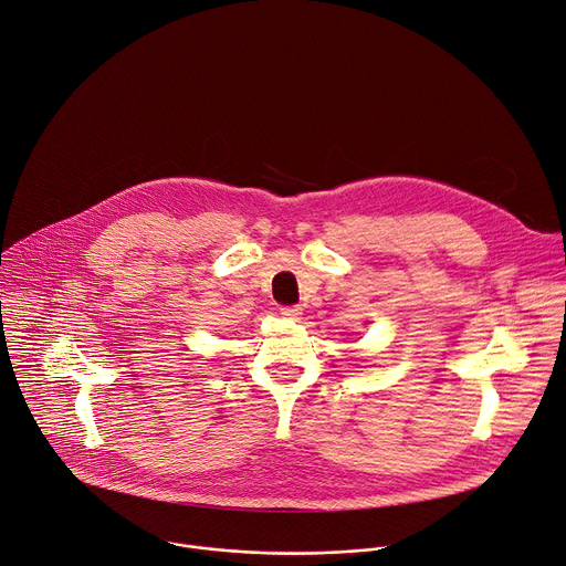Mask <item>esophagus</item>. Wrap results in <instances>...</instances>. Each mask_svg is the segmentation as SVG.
Instances as JSON below:
<instances>
[{
    "mask_svg": "<svg viewBox=\"0 0 566 566\" xmlns=\"http://www.w3.org/2000/svg\"><path fill=\"white\" fill-rule=\"evenodd\" d=\"M280 313H282L284 317L295 319L297 315H302V308H300V306H282V308H280Z\"/></svg>",
    "mask_w": 566,
    "mask_h": 566,
    "instance_id": "obj_1",
    "label": "esophagus"
}]
</instances>
